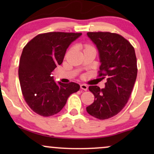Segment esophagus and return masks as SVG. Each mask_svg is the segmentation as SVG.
Instances as JSON below:
<instances>
[{"label": "esophagus", "mask_w": 154, "mask_h": 154, "mask_svg": "<svg viewBox=\"0 0 154 154\" xmlns=\"http://www.w3.org/2000/svg\"><path fill=\"white\" fill-rule=\"evenodd\" d=\"M80 88L82 90H83V91H87V90L88 89V87L87 85H85V84H82L80 85Z\"/></svg>", "instance_id": "esophagus-1"}]
</instances>
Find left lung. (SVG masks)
<instances>
[{
  "instance_id": "1",
  "label": "left lung",
  "mask_w": 154,
  "mask_h": 154,
  "mask_svg": "<svg viewBox=\"0 0 154 154\" xmlns=\"http://www.w3.org/2000/svg\"><path fill=\"white\" fill-rule=\"evenodd\" d=\"M96 45L101 65L98 77L106 78L105 88L90 86L94 102L86 108L98 119L116 116L128 103L137 77V59L134 47L124 37L109 32H89Z\"/></svg>"
}]
</instances>
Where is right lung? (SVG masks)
Listing matches in <instances>:
<instances>
[{"instance_id": "right-lung-1", "label": "right lung", "mask_w": 154, "mask_h": 154, "mask_svg": "<svg viewBox=\"0 0 154 154\" xmlns=\"http://www.w3.org/2000/svg\"><path fill=\"white\" fill-rule=\"evenodd\" d=\"M82 33L51 32L39 34L23 48L19 78L26 103L36 114L51 116L64 106L69 96L79 90L75 82H55L51 73L63 62L69 45Z\"/></svg>"}]
</instances>
